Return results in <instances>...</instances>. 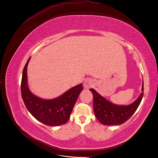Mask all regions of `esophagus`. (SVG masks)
I'll list each match as a JSON object with an SVG mask.
<instances>
[{
    "label": "esophagus",
    "mask_w": 158,
    "mask_h": 158,
    "mask_svg": "<svg viewBox=\"0 0 158 158\" xmlns=\"http://www.w3.org/2000/svg\"><path fill=\"white\" fill-rule=\"evenodd\" d=\"M84 87L86 89H89L94 86V81L92 79H86L84 81Z\"/></svg>",
    "instance_id": "obj_1"
}]
</instances>
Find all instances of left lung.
<instances>
[{
  "label": "left lung",
  "mask_w": 158,
  "mask_h": 158,
  "mask_svg": "<svg viewBox=\"0 0 158 158\" xmlns=\"http://www.w3.org/2000/svg\"><path fill=\"white\" fill-rule=\"evenodd\" d=\"M94 110L97 120L106 126H115L126 122L135 113L143 96V81L142 93L136 100L129 105H117L107 100L93 88Z\"/></svg>",
  "instance_id": "obj_1"
}]
</instances>
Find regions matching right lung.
Masks as SVG:
<instances>
[{"label": "right lung", "instance_id": "add662e5", "mask_svg": "<svg viewBox=\"0 0 158 158\" xmlns=\"http://www.w3.org/2000/svg\"><path fill=\"white\" fill-rule=\"evenodd\" d=\"M25 65L21 82V93L23 102L29 112L37 120L48 126L64 124L70 117L73 107L83 89L82 83L75 86L56 98L44 99L33 94L27 83V66Z\"/></svg>", "mask_w": 158, "mask_h": 158}]
</instances>
